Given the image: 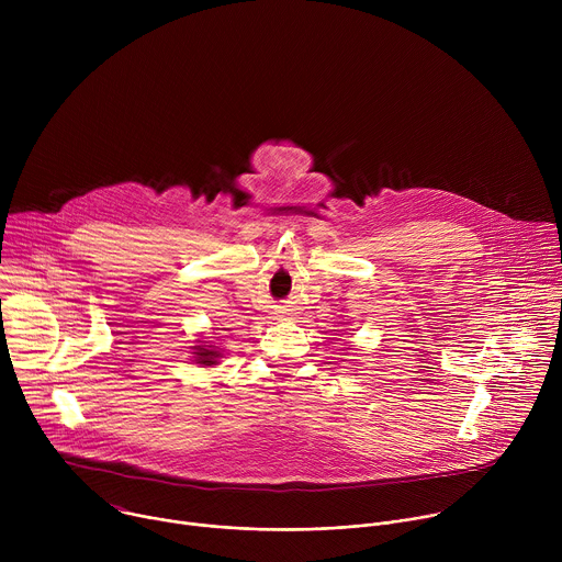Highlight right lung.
<instances>
[{
    "label": "right lung",
    "mask_w": 562,
    "mask_h": 562,
    "mask_svg": "<svg viewBox=\"0 0 562 562\" xmlns=\"http://www.w3.org/2000/svg\"><path fill=\"white\" fill-rule=\"evenodd\" d=\"M193 349V362L198 367H204V369H211L215 364H220V358H222V351L215 347V345H209L204 340H195V347Z\"/></svg>",
    "instance_id": "1"
}]
</instances>
